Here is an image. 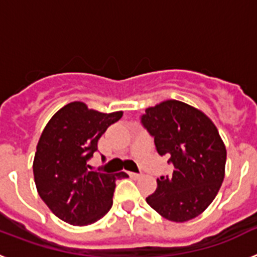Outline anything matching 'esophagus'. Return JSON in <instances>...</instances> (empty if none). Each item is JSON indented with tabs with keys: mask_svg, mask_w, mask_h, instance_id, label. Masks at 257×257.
Wrapping results in <instances>:
<instances>
[{
	"mask_svg": "<svg viewBox=\"0 0 257 257\" xmlns=\"http://www.w3.org/2000/svg\"><path fill=\"white\" fill-rule=\"evenodd\" d=\"M127 174L130 175L131 178H135V179H138L140 176V174H136V172H127Z\"/></svg>",
	"mask_w": 257,
	"mask_h": 257,
	"instance_id": "esophagus-1",
	"label": "esophagus"
}]
</instances>
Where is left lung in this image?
Masks as SVG:
<instances>
[{"label":"left lung","mask_w":257,"mask_h":257,"mask_svg":"<svg viewBox=\"0 0 257 257\" xmlns=\"http://www.w3.org/2000/svg\"><path fill=\"white\" fill-rule=\"evenodd\" d=\"M143 126L160 156H169L171 175L157 179L148 205L165 219L184 222L201 215L215 199L225 176L226 149L216 126L199 109L166 100L145 109Z\"/></svg>","instance_id":"left-lung-1"}]
</instances>
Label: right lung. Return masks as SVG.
<instances>
[{"label":"right lung","instance_id":"1","mask_svg":"<svg viewBox=\"0 0 257 257\" xmlns=\"http://www.w3.org/2000/svg\"><path fill=\"white\" fill-rule=\"evenodd\" d=\"M122 114L97 112L82 101H73L59 109L41 134L33 161L36 187L47 207L63 221L90 225L112 207L115 180L128 175L92 171L87 161L97 151L101 135Z\"/></svg>","mask_w":257,"mask_h":257}]
</instances>
